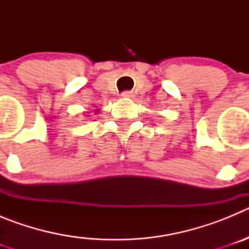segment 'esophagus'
Returning a JSON list of instances; mask_svg holds the SVG:
<instances>
[{"label": "esophagus", "mask_w": 249, "mask_h": 249, "mask_svg": "<svg viewBox=\"0 0 249 249\" xmlns=\"http://www.w3.org/2000/svg\"><path fill=\"white\" fill-rule=\"evenodd\" d=\"M121 96H122L123 98H133V97H135V94L132 93V92H129V91L122 92V94H121Z\"/></svg>", "instance_id": "esophagus-1"}]
</instances>
